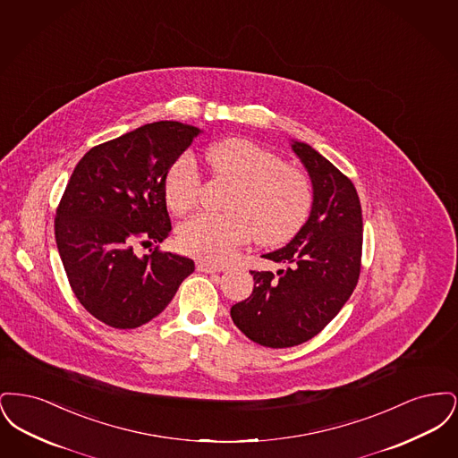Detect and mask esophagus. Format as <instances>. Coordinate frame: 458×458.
I'll list each match as a JSON object with an SVG mask.
<instances>
[{
	"label": "esophagus",
	"mask_w": 458,
	"mask_h": 458,
	"mask_svg": "<svg viewBox=\"0 0 458 458\" xmlns=\"http://www.w3.org/2000/svg\"><path fill=\"white\" fill-rule=\"evenodd\" d=\"M197 271H200V273H219V271H225V266H218V264L208 261H197Z\"/></svg>",
	"instance_id": "esophagus-1"
}]
</instances>
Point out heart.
<instances>
[{
    "label": "heart",
    "instance_id": "1",
    "mask_svg": "<svg viewBox=\"0 0 458 458\" xmlns=\"http://www.w3.org/2000/svg\"><path fill=\"white\" fill-rule=\"evenodd\" d=\"M206 161L215 178L235 185L225 215H197L180 225L182 250L206 261H226L254 235L261 245L292 239L312 208V185L299 168L247 139H223L209 146ZM202 180L191 156H180L165 176V197L174 215L197 206Z\"/></svg>",
    "mask_w": 458,
    "mask_h": 458
}]
</instances>
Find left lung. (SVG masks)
Instances as JSON below:
<instances>
[{
	"mask_svg": "<svg viewBox=\"0 0 458 458\" xmlns=\"http://www.w3.org/2000/svg\"><path fill=\"white\" fill-rule=\"evenodd\" d=\"M292 149L312 182L310 215L284 247L262 256L284 269L250 271V297L230 309L247 338L271 349L301 345L323 331L360 275L362 209L352 180L309 144L293 140Z\"/></svg>",
	"mask_w": 458,
	"mask_h": 458,
	"instance_id": "left-lung-1",
	"label": "left lung"
}]
</instances>
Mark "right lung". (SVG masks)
Segmentation results:
<instances>
[{
  "label": "right lung",
  "instance_id": "right-lung-1",
  "mask_svg": "<svg viewBox=\"0 0 458 458\" xmlns=\"http://www.w3.org/2000/svg\"><path fill=\"white\" fill-rule=\"evenodd\" d=\"M200 131L154 122L92 148L77 163L55 218L70 286L96 319L118 329L149 323L172 302L194 261L157 247L172 230L165 176Z\"/></svg>",
  "mask_w": 458,
  "mask_h": 458
}]
</instances>
